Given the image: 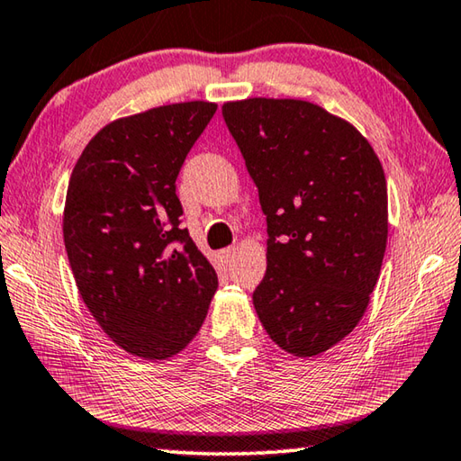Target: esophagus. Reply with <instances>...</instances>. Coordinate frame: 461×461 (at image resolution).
Listing matches in <instances>:
<instances>
[{
  "label": "esophagus",
  "instance_id": "esophagus-1",
  "mask_svg": "<svg viewBox=\"0 0 461 461\" xmlns=\"http://www.w3.org/2000/svg\"><path fill=\"white\" fill-rule=\"evenodd\" d=\"M235 253H237V249L229 247V249H222V251H218V257H221V261L230 263L232 259H235Z\"/></svg>",
  "mask_w": 461,
  "mask_h": 461
}]
</instances>
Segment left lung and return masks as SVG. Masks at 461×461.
<instances>
[{
    "label": "left lung",
    "mask_w": 461,
    "mask_h": 461,
    "mask_svg": "<svg viewBox=\"0 0 461 461\" xmlns=\"http://www.w3.org/2000/svg\"><path fill=\"white\" fill-rule=\"evenodd\" d=\"M267 216V271L253 292L263 328L294 357H318L365 316L389 210L370 143L348 121L295 99L224 103Z\"/></svg>",
    "instance_id": "left-lung-1"
}]
</instances>
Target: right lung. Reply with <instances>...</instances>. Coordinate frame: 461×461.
I'll use <instances>...</instances> for the list:
<instances>
[{
    "instance_id": "add662e5",
    "label": "right lung",
    "mask_w": 461,
    "mask_h": 461,
    "mask_svg": "<svg viewBox=\"0 0 461 461\" xmlns=\"http://www.w3.org/2000/svg\"><path fill=\"white\" fill-rule=\"evenodd\" d=\"M216 113L190 101L117 119L72 169L64 247L80 297L113 342L148 360L185 348L218 287L182 229L176 177Z\"/></svg>"
}]
</instances>
